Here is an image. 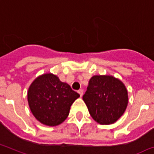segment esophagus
I'll use <instances>...</instances> for the list:
<instances>
[{
	"instance_id": "obj_1",
	"label": "esophagus",
	"mask_w": 154,
	"mask_h": 154,
	"mask_svg": "<svg viewBox=\"0 0 154 154\" xmlns=\"http://www.w3.org/2000/svg\"><path fill=\"white\" fill-rule=\"evenodd\" d=\"M78 92H79V94H80V96H81V97L82 96V95H83V90L82 89H79L78 91Z\"/></svg>"
}]
</instances>
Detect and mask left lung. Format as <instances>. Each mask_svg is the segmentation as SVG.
Instances as JSON below:
<instances>
[{
	"label": "left lung",
	"mask_w": 154,
	"mask_h": 154,
	"mask_svg": "<svg viewBox=\"0 0 154 154\" xmlns=\"http://www.w3.org/2000/svg\"><path fill=\"white\" fill-rule=\"evenodd\" d=\"M90 115L100 125H111L125 113L128 103L124 83L111 75H94L82 97Z\"/></svg>",
	"instance_id": "left-lung-1"
}]
</instances>
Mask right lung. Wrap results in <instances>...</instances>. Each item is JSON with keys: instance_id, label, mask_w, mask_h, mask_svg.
<instances>
[{"instance_id": "right-lung-1", "label": "right lung", "mask_w": 154, "mask_h": 154, "mask_svg": "<svg viewBox=\"0 0 154 154\" xmlns=\"http://www.w3.org/2000/svg\"><path fill=\"white\" fill-rule=\"evenodd\" d=\"M69 85L46 73L36 79L27 92L29 107L36 120L47 126L60 125L67 118L70 107L79 97Z\"/></svg>"}]
</instances>
